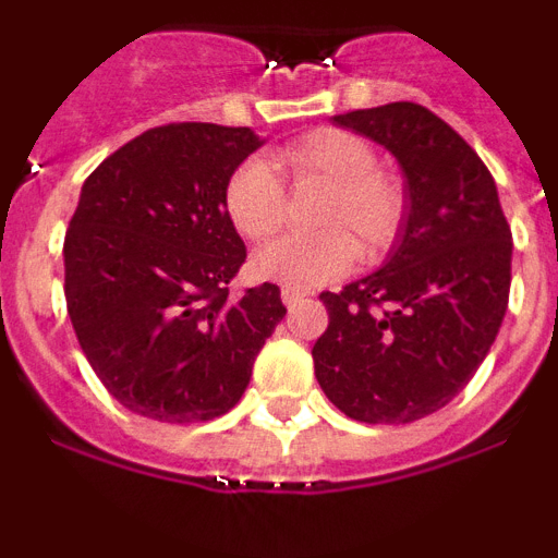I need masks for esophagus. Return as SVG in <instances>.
Instances as JSON below:
<instances>
[{"mask_svg": "<svg viewBox=\"0 0 558 558\" xmlns=\"http://www.w3.org/2000/svg\"><path fill=\"white\" fill-rule=\"evenodd\" d=\"M304 299H307V293H302V290L282 288V302L288 304V307H295V304H302Z\"/></svg>", "mask_w": 558, "mask_h": 558, "instance_id": "34e87169", "label": "esophagus"}]
</instances>
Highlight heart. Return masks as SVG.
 Wrapping results in <instances>:
<instances>
[{
	"mask_svg": "<svg viewBox=\"0 0 558 558\" xmlns=\"http://www.w3.org/2000/svg\"><path fill=\"white\" fill-rule=\"evenodd\" d=\"M276 167L295 190H324L313 215L315 234L282 236L251 259L259 279L313 290L349 270L354 254L379 259L393 248L408 215L402 181L377 167V153L363 136L340 128L304 133L276 153ZM226 211L248 240H268L288 218V192L265 161H245L226 184Z\"/></svg>",
	"mask_w": 558,
	"mask_h": 558,
	"instance_id": "b5f03b06",
	"label": "heart"
}]
</instances>
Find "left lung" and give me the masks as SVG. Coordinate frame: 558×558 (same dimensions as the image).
<instances>
[{
  "instance_id": "left-lung-1",
  "label": "left lung",
  "mask_w": 558,
  "mask_h": 558,
  "mask_svg": "<svg viewBox=\"0 0 558 558\" xmlns=\"http://www.w3.org/2000/svg\"><path fill=\"white\" fill-rule=\"evenodd\" d=\"M332 122L397 156L408 215L383 268L322 293L315 377L349 418L408 425L445 408L489 354L509 307L511 229L492 172L430 108L388 102Z\"/></svg>"
}]
</instances>
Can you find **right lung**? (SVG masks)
I'll list each match as a JSON object with an SVG mask.
<instances>
[{"mask_svg": "<svg viewBox=\"0 0 558 558\" xmlns=\"http://www.w3.org/2000/svg\"><path fill=\"white\" fill-rule=\"evenodd\" d=\"M263 140L251 128L170 122L111 153L86 179L63 240V293L102 386L140 416H223L284 318L279 288L229 282L245 243L226 184Z\"/></svg>", "mask_w": 558, "mask_h": 558, "instance_id": "1", "label": "right lung"}]
</instances>
